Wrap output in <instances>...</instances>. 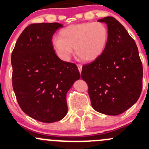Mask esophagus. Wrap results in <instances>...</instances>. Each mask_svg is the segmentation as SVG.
<instances>
[{"label":"esophagus","mask_w":149,"mask_h":149,"mask_svg":"<svg viewBox=\"0 0 149 149\" xmlns=\"http://www.w3.org/2000/svg\"><path fill=\"white\" fill-rule=\"evenodd\" d=\"M77 67H78V68H79V72H80V73H81V70H82V65H81V64H77Z\"/></svg>","instance_id":"esophagus-1"}]
</instances>
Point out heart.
I'll use <instances>...</instances> for the list:
<instances>
[{"instance_id": "obj_1", "label": "heart", "mask_w": 149, "mask_h": 149, "mask_svg": "<svg viewBox=\"0 0 149 149\" xmlns=\"http://www.w3.org/2000/svg\"><path fill=\"white\" fill-rule=\"evenodd\" d=\"M109 39L107 26L103 22H84L68 26L52 40L57 53L67 59L74 48L76 56L84 61H92L102 55Z\"/></svg>"}]
</instances>
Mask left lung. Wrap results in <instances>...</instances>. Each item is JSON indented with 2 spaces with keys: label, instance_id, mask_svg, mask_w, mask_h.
Masks as SVG:
<instances>
[{
  "label": "left lung",
  "instance_id": "8db88e82",
  "mask_svg": "<svg viewBox=\"0 0 149 149\" xmlns=\"http://www.w3.org/2000/svg\"><path fill=\"white\" fill-rule=\"evenodd\" d=\"M107 24L109 39L100 56L82 67L92 107L108 115L122 114L139 100L143 86V65L134 40L114 17Z\"/></svg>",
  "mask_w": 149,
  "mask_h": 149
}]
</instances>
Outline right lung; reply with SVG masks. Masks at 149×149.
<instances>
[{
  "mask_svg": "<svg viewBox=\"0 0 149 149\" xmlns=\"http://www.w3.org/2000/svg\"><path fill=\"white\" fill-rule=\"evenodd\" d=\"M63 25L31 24L18 38L11 54L12 85L24 112L42 123H54L68 112L66 94L80 79L76 64L55 54L52 36Z\"/></svg>",
  "mask_w": 149,
  "mask_h": 149,
  "instance_id": "obj_1",
  "label": "right lung"
}]
</instances>
